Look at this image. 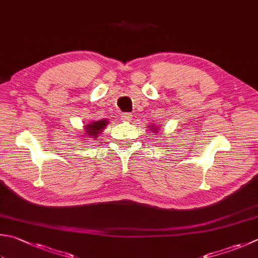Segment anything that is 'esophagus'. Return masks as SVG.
Wrapping results in <instances>:
<instances>
[{
  "instance_id": "34e87169",
  "label": "esophagus",
  "mask_w": 258,
  "mask_h": 258,
  "mask_svg": "<svg viewBox=\"0 0 258 258\" xmlns=\"http://www.w3.org/2000/svg\"><path fill=\"white\" fill-rule=\"evenodd\" d=\"M131 118H133V114H131V113H122V114H121V120H122L123 122H128V121L131 120Z\"/></svg>"
}]
</instances>
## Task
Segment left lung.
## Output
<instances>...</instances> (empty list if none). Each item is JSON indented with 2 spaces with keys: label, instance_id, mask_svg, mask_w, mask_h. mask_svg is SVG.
<instances>
[{
  "label": "left lung",
  "instance_id": "1",
  "mask_svg": "<svg viewBox=\"0 0 258 258\" xmlns=\"http://www.w3.org/2000/svg\"><path fill=\"white\" fill-rule=\"evenodd\" d=\"M149 128H152V127H149ZM157 130H158L157 128H155V127H153V129H152V131H150V133H154V134H155V133H156V131H157Z\"/></svg>",
  "mask_w": 258,
  "mask_h": 258
}]
</instances>
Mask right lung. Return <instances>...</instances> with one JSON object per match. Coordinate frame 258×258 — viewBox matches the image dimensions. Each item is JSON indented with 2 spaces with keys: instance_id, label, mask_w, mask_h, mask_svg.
I'll list each match as a JSON object with an SVG mask.
<instances>
[{
  "instance_id": "add662e5",
  "label": "right lung",
  "mask_w": 258,
  "mask_h": 258,
  "mask_svg": "<svg viewBox=\"0 0 258 258\" xmlns=\"http://www.w3.org/2000/svg\"><path fill=\"white\" fill-rule=\"evenodd\" d=\"M108 120H100V121H94V122H91L90 124L86 125L85 128V135L90 136L91 138H98L99 134L101 131H103L105 125L108 124Z\"/></svg>"
}]
</instances>
